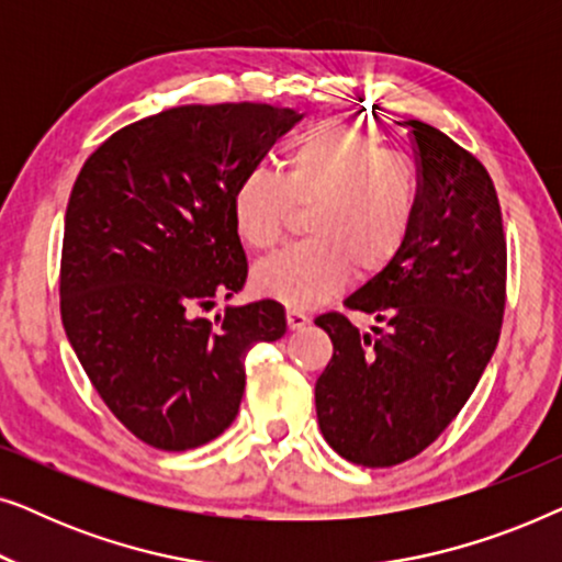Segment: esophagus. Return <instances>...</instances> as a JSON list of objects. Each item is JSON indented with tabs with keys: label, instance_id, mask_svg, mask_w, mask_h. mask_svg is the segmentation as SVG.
I'll return each instance as SVG.
<instances>
[{
	"label": "esophagus",
	"instance_id": "34e87169",
	"mask_svg": "<svg viewBox=\"0 0 562 562\" xmlns=\"http://www.w3.org/2000/svg\"><path fill=\"white\" fill-rule=\"evenodd\" d=\"M286 322H289V329H304L310 325V317H306L302 310H296V306H289Z\"/></svg>",
	"mask_w": 562,
	"mask_h": 562
}]
</instances>
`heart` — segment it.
<instances>
[{"instance_id":"heart-1","label":"heart","mask_w":562,"mask_h":562,"mask_svg":"<svg viewBox=\"0 0 562 562\" xmlns=\"http://www.w3.org/2000/svg\"><path fill=\"white\" fill-rule=\"evenodd\" d=\"M294 206H310V237L260 260L252 286L299 310L337 294L356 268L375 273L398 256L419 210L417 166L348 122H317L286 145L281 173L256 164L237 179V235L250 248L271 250L286 235Z\"/></svg>"}]
</instances>
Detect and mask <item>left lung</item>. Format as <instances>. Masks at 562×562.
<instances>
[{
  "label": "left lung",
  "instance_id": "1",
  "mask_svg": "<svg viewBox=\"0 0 562 562\" xmlns=\"http://www.w3.org/2000/svg\"><path fill=\"white\" fill-rule=\"evenodd\" d=\"M419 166V210L404 248L314 322L333 360L314 386L319 429L337 456L389 468L419 456L458 417L494 356L506 299V237L494 181L479 158L406 120Z\"/></svg>",
  "mask_w": 562,
  "mask_h": 562
}]
</instances>
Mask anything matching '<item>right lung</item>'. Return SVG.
Wrapping results in <instances>:
<instances>
[{
	"mask_svg": "<svg viewBox=\"0 0 562 562\" xmlns=\"http://www.w3.org/2000/svg\"><path fill=\"white\" fill-rule=\"evenodd\" d=\"M302 114L187 104L122 127L83 164L66 206L60 317L110 412L158 450L225 432L252 345L286 333L279 302L199 310L245 286L233 191Z\"/></svg>",
	"mask_w": 562,
	"mask_h": 562,
	"instance_id": "add662e5",
	"label": "right lung"
}]
</instances>
